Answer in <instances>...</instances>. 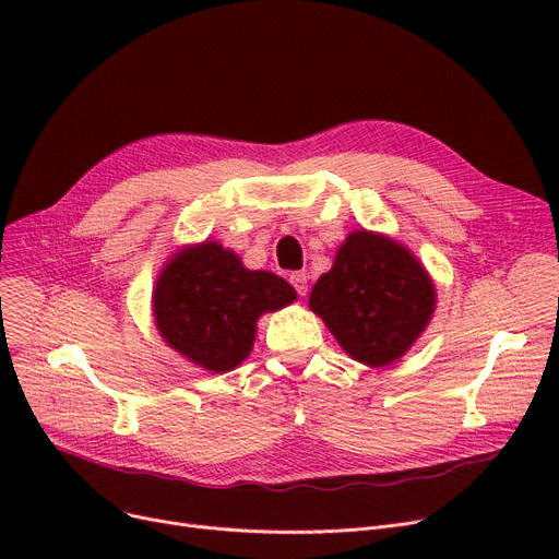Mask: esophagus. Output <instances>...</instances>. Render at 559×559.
I'll return each mask as SVG.
<instances>
[{
	"label": "esophagus",
	"instance_id": "1",
	"mask_svg": "<svg viewBox=\"0 0 559 559\" xmlns=\"http://www.w3.org/2000/svg\"><path fill=\"white\" fill-rule=\"evenodd\" d=\"M289 283H292V287L297 289V295L299 297H306L308 295V276L304 274V272H295L289 276Z\"/></svg>",
	"mask_w": 559,
	"mask_h": 559
}]
</instances>
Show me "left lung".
<instances>
[{"instance_id":"8db88e82","label":"left lung","mask_w":559,"mask_h":559,"mask_svg":"<svg viewBox=\"0 0 559 559\" xmlns=\"http://www.w3.org/2000/svg\"><path fill=\"white\" fill-rule=\"evenodd\" d=\"M310 310L324 319L350 358L385 367L428 326L435 285L403 245L388 235L354 230L340 247L333 270L314 283Z\"/></svg>"}]
</instances>
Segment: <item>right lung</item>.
<instances>
[{
  "mask_svg": "<svg viewBox=\"0 0 559 559\" xmlns=\"http://www.w3.org/2000/svg\"><path fill=\"white\" fill-rule=\"evenodd\" d=\"M295 299V287L281 276L251 272L233 251L205 240L165 264L154 287V317L174 350L224 373L251 354L258 317Z\"/></svg>",
  "mask_w": 559,
  "mask_h": 559,
  "instance_id": "obj_1",
  "label": "right lung"
}]
</instances>
